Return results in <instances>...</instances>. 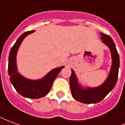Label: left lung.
Segmentation results:
<instances>
[{"instance_id": "obj_1", "label": "left lung", "mask_w": 125, "mask_h": 125, "mask_svg": "<svg viewBox=\"0 0 125 125\" xmlns=\"http://www.w3.org/2000/svg\"><path fill=\"white\" fill-rule=\"evenodd\" d=\"M100 35L102 43L110 49L112 58V65L106 80L97 87L82 86L78 82L74 71L72 69V75L70 78L72 95L76 100L84 104H96L100 102L114 88L118 78L120 60L115 44L109 35L102 33H100Z\"/></svg>"}]
</instances>
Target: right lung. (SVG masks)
Listing matches in <instances>:
<instances>
[{
	"mask_svg": "<svg viewBox=\"0 0 125 125\" xmlns=\"http://www.w3.org/2000/svg\"><path fill=\"white\" fill-rule=\"evenodd\" d=\"M35 31H27L18 38L10 49L9 56L8 71L10 81L17 92L21 96L28 98L37 99L46 96L52 88L53 82L64 66L54 68L47 73L43 78L39 80H30L18 72L17 54L24 39Z\"/></svg>",
	"mask_w": 125,
	"mask_h": 125,
	"instance_id": "obj_1",
	"label": "right lung"
}]
</instances>
